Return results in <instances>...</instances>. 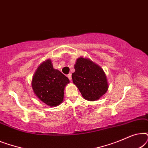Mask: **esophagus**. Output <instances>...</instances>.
I'll list each match as a JSON object with an SVG mask.
<instances>
[{"label": "esophagus", "mask_w": 148, "mask_h": 148, "mask_svg": "<svg viewBox=\"0 0 148 148\" xmlns=\"http://www.w3.org/2000/svg\"><path fill=\"white\" fill-rule=\"evenodd\" d=\"M67 77H68V78L69 79V80H70V81H71V80H72V77H71V73H69V74L67 75Z\"/></svg>", "instance_id": "1"}]
</instances>
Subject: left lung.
<instances>
[{
	"mask_svg": "<svg viewBox=\"0 0 148 148\" xmlns=\"http://www.w3.org/2000/svg\"><path fill=\"white\" fill-rule=\"evenodd\" d=\"M73 82L87 100H98L108 88L106 76L98 64L88 58H79L75 64Z\"/></svg>",
	"mask_w": 148,
	"mask_h": 148,
	"instance_id": "left-lung-1",
	"label": "left lung"
}]
</instances>
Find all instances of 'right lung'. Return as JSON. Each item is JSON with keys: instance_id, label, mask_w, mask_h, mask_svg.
<instances>
[{"instance_id": "right-lung-1", "label": "right lung", "mask_w": 148, "mask_h": 148, "mask_svg": "<svg viewBox=\"0 0 148 148\" xmlns=\"http://www.w3.org/2000/svg\"><path fill=\"white\" fill-rule=\"evenodd\" d=\"M69 83L66 77L54 69L51 60H46L38 68L32 82L33 90L40 100L50 107L63 100L64 87Z\"/></svg>"}]
</instances>
